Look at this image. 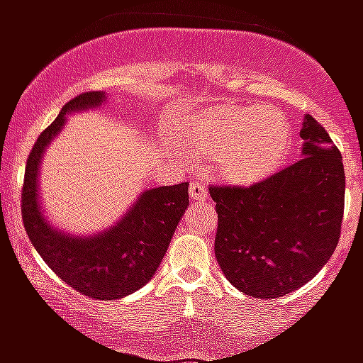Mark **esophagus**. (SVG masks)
I'll use <instances>...</instances> for the list:
<instances>
[{"label":"esophagus","instance_id":"1","mask_svg":"<svg viewBox=\"0 0 363 363\" xmlns=\"http://www.w3.org/2000/svg\"><path fill=\"white\" fill-rule=\"evenodd\" d=\"M190 198L194 199V201H205V199L209 198V190H207V186H205L203 182L199 181H194L190 182Z\"/></svg>","mask_w":363,"mask_h":363}]
</instances>
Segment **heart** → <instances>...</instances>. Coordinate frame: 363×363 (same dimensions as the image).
<instances>
[{"label": "heart", "instance_id": "b5f03b06", "mask_svg": "<svg viewBox=\"0 0 363 363\" xmlns=\"http://www.w3.org/2000/svg\"><path fill=\"white\" fill-rule=\"evenodd\" d=\"M182 145L215 158L218 175L233 184L269 177L286 158L290 124L282 111L224 105L194 116L182 131Z\"/></svg>", "mask_w": 363, "mask_h": 363}]
</instances>
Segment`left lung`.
Segmentation results:
<instances>
[{
    "instance_id": "1",
    "label": "left lung",
    "mask_w": 363,
    "mask_h": 363,
    "mask_svg": "<svg viewBox=\"0 0 363 363\" xmlns=\"http://www.w3.org/2000/svg\"><path fill=\"white\" fill-rule=\"evenodd\" d=\"M301 160L248 188L213 186L215 256L233 286L252 298H281L309 282L341 235V152L313 116L301 124Z\"/></svg>"
}]
</instances>
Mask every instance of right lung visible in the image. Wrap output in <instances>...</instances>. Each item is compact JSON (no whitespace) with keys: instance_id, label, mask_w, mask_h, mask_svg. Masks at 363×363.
<instances>
[{"instance_id":"obj_1","label":"right lung","mask_w":363,"mask_h":363,"mask_svg":"<svg viewBox=\"0 0 363 363\" xmlns=\"http://www.w3.org/2000/svg\"><path fill=\"white\" fill-rule=\"evenodd\" d=\"M105 101V92L77 96L39 135L26 165L22 216L31 245L62 281L94 299H118L152 279L190 201L188 182L148 188L113 226L90 235L65 232L48 220L39 194L43 156L67 116L98 109Z\"/></svg>"}]
</instances>
